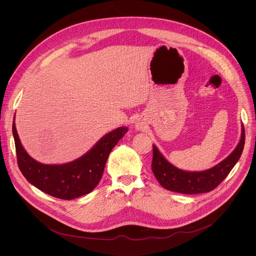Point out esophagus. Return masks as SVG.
<instances>
[{
  "mask_svg": "<svg viewBox=\"0 0 256 256\" xmlns=\"http://www.w3.org/2000/svg\"><path fill=\"white\" fill-rule=\"evenodd\" d=\"M134 128L136 130H146V122L142 118H138L134 122Z\"/></svg>",
  "mask_w": 256,
  "mask_h": 256,
  "instance_id": "obj_1",
  "label": "esophagus"
}]
</instances>
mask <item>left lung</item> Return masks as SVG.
Listing matches in <instances>:
<instances>
[{"instance_id": "left-lung-1", "label": "left lung", "mask_w": 256, "mask_h": 256, "mask_svg": "<svg viewBox=\"0 0 256 256\" xmlns=\"http://www.w3.org/2000/svg\"><path fill=\"white\" fill-rule=\"evenodd\" d=\"M245 142V130L242 124L241 138L235 150L222 162L204 171H186L172 165L153 144L152 171L159 184L166 190L184 194H204L216 188L228 176L240 159Z\"/></svg>"}]
</instances>
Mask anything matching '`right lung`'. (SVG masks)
<instances>
[{
  "instance_id": "right-lung-1",
  "label": "right lung",
  "mask_w": 256,
  "mask_h": 256,
  "mask_svg": "<svg viewBox=\"0 0 256 256\" xmlns=\"http://www.w3.org/2000/svg\"><path fill=\"white\" fill-rule=\"evenodd\" d=\"M18 166L28 182L42 192L60 198L74 200L90 194L102 177L107 158L128 128L122 126L103 136L85 155L66 164L48 165L31 158L22 147L13 122Z\"/></svg>"
}]
</instances>
